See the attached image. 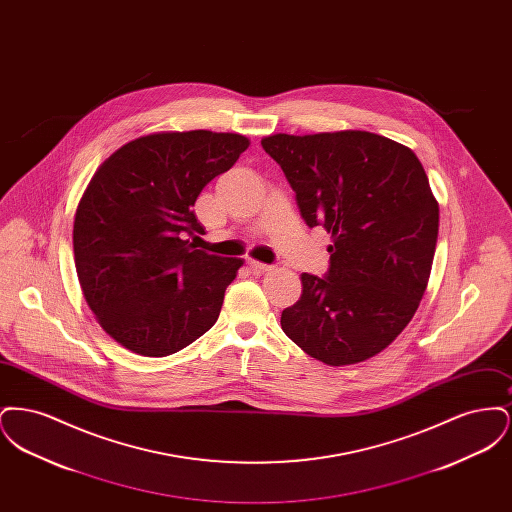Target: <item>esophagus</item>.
I'll list each match as a JSON object with an SVG mask.
<instances>
[{
	"label": "esophagus",
	"instance_id": "34e87169",
	"mask_svg": "<svg viewBox=\"0 0 512 512\" xmlns=\"http://www.w3.org/2000/svg\"><path fill=\"white\" fill-rule=\"evenodd\" d=\"M247 265H249V268H251L253 272H267V270H272V265H265V263H259V261H253V259H249Z\"/></svg>",
	"mask_w": 512,
	"mask_h": 512
}]
</instances>
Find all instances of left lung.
Instances as JSON below:
<instances>
[{"label": "left lung", "instance_id": "1", "mask_svg": "<svg viewBox=\"0 0 512 512\" xmlns=\"http://www.w3.org/2000/svg\"><path fill=\"white\" fill-rule=\"evenodd\" d=\"M261 146L286 174L309 228L332 234L330 267L303 272L282 330L330 366L378 355L414 317L438 242L439 205L409 147L363 132L274 134Z\"/></svg>", "mask_w": 512, "mask_h": 512}]
</instances>
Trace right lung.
<instances>
[{"label":"right lung","mask_w":512,"mask_h":512,"mask_svg":"<svg viewBox=\"0 0 512 512\" xmlns=\"http://www.w3.org/2000/svg\"><path fill=\"white\" fill-rule=\"evenodd\" d=\"M247 146L228 132L151 134L92 176L74 217V265L101 328L126 349L167 357L217 322L244 261L190 244L203 232L192 207Z\"/></svg>","instance_id":"obj_1"}]
</instances>
